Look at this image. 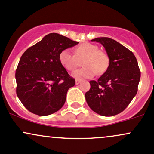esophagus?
<instances>
[{
	"mask_svg": "<svg viewBox=\"0 0 154 154\" xmlns=\"http://www.w3.org/2000/svg\"><path fill=\"white\" fill-rule=\"evenodd\" d=\"M80 82H81L80 79H76V80H75V84L76 85H78V84H79V83H80Z\"/></svg>",
	"mask_w": 154,
	"mask_h": 154,
	"instance_id": "obj_1",
	"label": "esophagus"
}]
</instances>
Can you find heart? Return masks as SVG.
Instances as JSON below:
<instances>
[{
    "mask_svg": "<svg viewBox=\"0 0 154 154\" xmlns=\"http://www.w3.org/2000/svg\"><path fill=\"white\" fill-rule=\"evenodd\" d=\"M75 54L69 49H64L59 54L61 64L69 71H73L81 64L83 68L72 72V75L76 79H89L96 75H102L108 69L109 58L106 53L98 50L94 44L85 43L77 46L74 51Z\"/></svg>",
    "mask_w": 154,
    "mask_h": 154,
    "instance_id": "b5f03b06",
    "label": "heart"
}]
</instances>
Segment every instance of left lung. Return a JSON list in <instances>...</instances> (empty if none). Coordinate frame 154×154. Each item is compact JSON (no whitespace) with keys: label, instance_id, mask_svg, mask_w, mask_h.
Returning a JSON list of instances; mask_svg holds the SVG:
<instances>
[{"label":"left lung","instance_id":"8db88e82","mask_svg":"<svg viewBox=\"0 0 154 154\" xmlns=\"http://www.w3.org/2000/svg\"><path fill=\"white\" fill-rule=\"evenodd\" d=\"M109 58V66L97 81L90 82L91 89L85 93L90 108L103 116L116 115L128 107L137 94L140 72L132 51L109 38H97Z\"/></svg>","mask_w":154,"mask_h":154}]
</instances>
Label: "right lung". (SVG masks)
Instances as JSON below:
<instances>
[{
  "instance_id": "obj_1",
  "label": "right lung",
  "mask_w": 154,
  "mask_h": 154,
  "mask_svg": "<svg viewBox=\"0 0 154 154\" xmlns=\"http://www.w3.org/2000/svg\"><path fill=\"white\" fill-rule=\"evenodd\" d=\"M78 43L51 33L23 54L16 70L17 95L28 111L47 116L63 106L75 79L61 64L59 54Z\"/></svg>"
}]
</instances>
